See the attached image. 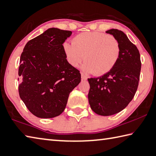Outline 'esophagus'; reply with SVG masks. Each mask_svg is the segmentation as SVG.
<instances>
[{
    "instance_id": "1",
    "label": "esophagus",
    "mask_w": 156,
    "mask_h": 156,
    "mask_svg": "<svg viewBox=\"0 0 156 156\" xmlns=\"http://www.w3.org/2000/svg\"><path fill=\"white\" fill-rule=\"evenodd\" d=\"M81 79H82V80H87V77H86V76H85L83 74V73H81Z\"/></svg>"
}]
</instances>
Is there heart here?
Listing matches in <instances>:
<instances>
[{"instance_id": "obj_1", "label": "heart", "mask_w": 156, "mask_h": 156, "mask_svg": "<svg viewBox=\"0 0 156 156\" xmlns=\"http://www.w3.org/2000/svg\"><path fill=\"white\" fill-rule=\"evenodd\" d=\"M62 48L66 60L77 67L86 60L82 70L86 73L105 75L112 70L118 61L120 45L112 35L98 32H83L74 37L73 43L64 42Z\"/></svg>"}]
</instances>
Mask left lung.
<instances>
[{
  "instance_id": "obj_1",
  "label": "left lung",
  "mask_w": 156,
  "mask_h": 156,
  "mask_svg": "<svg viewBox=\"0 0 156 156\" xmlns=\"http://www.w3.org/2000/svg\"><path fill=\"white\" fill-rule=\"evenodd\" d=\"M106 32L118 41L119 58L110 72L87 79L90 87L88 101L94 112L109 116L120 112L133 100L139 85L141 62L137 48L124 32L117 29Z\"/></svg>"
}]
</instances>
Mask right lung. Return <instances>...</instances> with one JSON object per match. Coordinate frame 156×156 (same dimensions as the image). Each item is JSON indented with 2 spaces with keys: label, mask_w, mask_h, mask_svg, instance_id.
Segmentation results:
<instances>
[{
  "label": "right lung",
  "mask_w": 156,
  "mask_h": 156,
  "mask_svg": "<svg viewBox=\"0 0 156 156\" xmlns=\"http://www.w3.org/2000/svg\"><path fill=\"white\" fill-rule=\"evenodd\" d=\"M72 32L51 28L26 43L20 61L19 94L39 118H53L65 109L81 74L66 60L62 45Z\"/></svg>",
  "instance_id": "add662e5"
}]
</instances>
